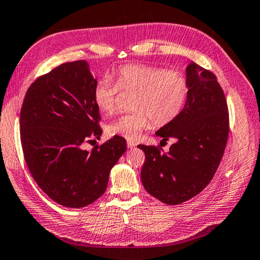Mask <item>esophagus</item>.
<instances>
[{
    "label": "esophagus",
    "mask_w": 260,
    "mask_h": 260,
    "mask_svg": "<svg viewBox=\"0 0 260 260\" xmlns=\"http://www.w3.org/2000/svg\"><path fill=\"white\" fill-rule=\"evenodd\" d=\"M126 145H127V147H129V148H135L136 147V143L131 142V140H127Z\"/></svg>",
    "instance_id": "esophagus-1"
}]
</instances>
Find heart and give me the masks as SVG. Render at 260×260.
<instances>
[{"label":"heart","mask_w":260,"mask_h":260,"mask_svg":"<svg viewBox=\"0 0 260 260\" xmlns=\"http://www.w3.org/2000/svg\"><path fill=\"white\" fill-rule=\"evenodd\" d=\"M115 83L104 77L93 86L92 99L100 112L113 114L118 92L135 93L131 108L107 125V133L127 140L139 138L144 130L169 124L179 115L189 92L188 79L183 72L161 66L127 63L114 74Z\"/></svg>","instance_id":"obj_1"}]
</instances>
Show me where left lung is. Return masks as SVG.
Wrapping results in <instances>:
<instances>
[{
    "mask_svg": "<svg viewBox=\"0 0 260 260\" xmlns=\"http://www.w3.org/2000/svg\"><path fill=\"white\" fill-rule=\"evenodd\" d=\"M189 92L183 111L156 131L162 142L175 138L169 152L138 145L145 153L140 172L145 189L161 202L177 206L197 197L215 176L230 131L229 108L212 72L198 63L186 68Z\"/></svg>",
    "mask_w": 260,
    "mask_h": 260,
    "instance_id": "obj_1",
    "label": "left lung"
}]
</instances>
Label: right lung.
<instances>
[{"instance_id": "right-lung-1", "label": "right lung", "mask_w": 260, "mask_h": 260, "mask_svg": "<svg viewBox=\"0 0 260 260\" xmlns=\"http://www.w3.org/2000/svg\"><path fill=\"white\" fill-rule=\"evenodd\" d=\"M95 82L85 60L61 63L30 84L21 106L26 165L40 188L67 208H83L102 197L126 149L118 136L91 152L82 147L103 133L92 99Z\"/></svg>"}]
</instances>
